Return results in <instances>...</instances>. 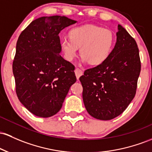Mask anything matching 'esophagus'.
<instances>
[{
    "instance_id": "obj_1",
    "label": "esophagus",
    "mask_w": 152,
    "mask_h": 152,
    "mask_svg": "<svg viewBox=\"0 0 152 152\" xmlns=\"http://www.w3.org/2000/svg\"><path fill=\"white\" fill-rule=\"evenodd\" d=\"M75 74H76V79H79L80 78V76H82L83 75V71H81L80 68H76V69H75Z\"/></svg>"
}]
</instances>
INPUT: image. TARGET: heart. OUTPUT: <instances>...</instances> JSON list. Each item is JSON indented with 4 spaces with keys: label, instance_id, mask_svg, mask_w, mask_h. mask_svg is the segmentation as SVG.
<instances>
[{
    "label": "heart",
    "instance_id": "obj_1",
    "mask_svg": "<svg viewBox=\"0 0 152 152\" xmlns=\"http://www.w3.org/2000/svg\"><path fill=\"white\" fill-rule=\"evenodd\" d=\"M70 38L61 40V47L68 61L77 56L78 48L83 62L99 65L109 57L115 45V37L110 29L92 24H86L73 28L69 32Z\"/></svg>",
    "mask_w": 152,
    "mask_h": 152
}]
</instances>
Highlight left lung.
Listing matches in <instances>:
<instances>
[{
  "label": "left lung",
  "instance_id": "left-lung-1",
  "mask_svg": "<svg viewBox=\"0 0 152 152\" xmlns=\"http://www.w3.org/2000/svg\"><path fill=\"white\" fill-rule=\"evenodd\" d=\"M115 45L109 57L79 78L83 101L93 118L109 121L123 113L134 98L141 72L136 41L118 24Z\"/></svg>",
  "mask_w": 152,
  "mask_h": 152
}]
</instances>
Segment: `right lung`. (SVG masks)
Segmentation results:
<instances>
[{"instance_id": "obj_1", "label": "right lung", "mask_w": 152, "mask_h": 152, "mask_svg": "<svg viewBox=\"0 0 152 152\" xmlns=\"http://www.w3.org/2000/svg\"><path fill=\"white\" fill-rule=\"evenodd\" d=\"M77 21L66 16H42L31 21L16 42L13 62L16 92L30 113L49 118L61 109L76 81L74 66L61 57L59 33Z\"/></svg>"}]
</instances>
